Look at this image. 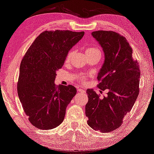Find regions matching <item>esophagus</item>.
<instances>
[{"instance_id":"1","label":"esophagus","mask_w":154,"mask_h":154,"mask_svg":"<svg viewBox=\"0 0 154 154\" xmlns=\"http://www.w3.org/2000/svg\"><path fill=\"white\" fill-rule=\"evenodd\" d=\"M78 92H85V91L81 88H79V89H78Z\"/></svg>"}]
</instances>
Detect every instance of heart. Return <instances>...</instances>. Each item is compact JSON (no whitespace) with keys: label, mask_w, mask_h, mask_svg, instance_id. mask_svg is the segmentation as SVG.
Listing matches in <instances>:
<instances>
[{"label":"heart","mask_w":154,"mask_h":154,"mask_svg":"<svg viewBox=\"0 0 154 154\" xmlns=\"http://www.w3.org/2000/svg\"><path fill=\"white\" fill-rule=\"evenodd\" d=\"M85 53L86 54H93V53H99V54H101V52L99 48H96V47H88L85 49ZM73 54V50H69L68 52V53H67L66 56V62H68L69 61L71 60V57H72ZM78 81L79 82H81V83H85L86 81V76L84 74H81L78 76L77 78Z\"/></svg>","instance_id":"obj_1"}]
</instances>
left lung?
Here are the masks:
<instances>
[{
  "mask_svg": "<svg viewBox=\"0 0 154 154\" xmlns=\"http://www.w3.org/2000/svg\"><path fill=\"white\" fill-rule=\"evenodd\" d=\"M92 35L100 44L105 57L97 75V87L108 92L102 98L93 89H88L85 115L92 129L110 132L122 125L124 116L137 98L140 66L132 58V49L123 35L111 31H96Z\"/></svg>",
  "mask_w": 154,
  "mask_h": 154,
  "instance_id": "obj_1",
  "label": "left lung"
}]
</instances>
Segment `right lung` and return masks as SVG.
Listing matches in <instances>:
<instances>
[{"label":"right lung","mask_w":154,"mask_h":154,"mask_svg":"<svg viewBox=\"0 0 154 154\" xmlns=\"http://www.w3.org/2000/svg\"><path fill=\"white\" fill-rule=\"evenodd\" d=\"M84 35V31H45L24 54L20 64L17 93L29 121L42 130L57 127L66 109L76 94L74 86L56 85V72L66 56Z\"/></svg>","instance_id":"right-lung-1"}]
</instances>
